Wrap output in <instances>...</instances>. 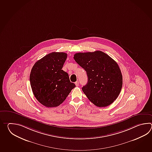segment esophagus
<instances>
[{
  "mask_svg": "<svg viewBox=\"0 0 152 152\" xmlns=\"http://www.w3.org/2000/svg\"><path fill=\"white\" fill-rule=\"evenodd\" d=\"M75 85H76V86H79V82L77 81H76L75 83Z\"/></svg>",
  "mask_w": 152,
  "mask_h": 152,
  "instance_id": "esophagus-1",
  "label": "esophagus"
}]
</instances>
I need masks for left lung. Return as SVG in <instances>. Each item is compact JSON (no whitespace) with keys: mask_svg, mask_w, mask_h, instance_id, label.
I'll return each instance as SVG.
<instances>
[{"mask_svg":"<svg viewBox=\"0 0 152 152\" xmlns=\"http://www.w3.org/2000/svg\"><path fill=\"white\" fill-rule=\"evenodd\" d=\"M75 61L86 72L88 81L82 90L87 98L98 107L113 103L119 96L123 79L116 62L105 53H77Z\"/></svg>","mask_w":152,"mask_h":152,"instance_id":"obj_1","label":"left lung"}]
</instances>
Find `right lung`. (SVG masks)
<instances>
[{
	"label": "right lung",
	"mask_w": 152,
	"mask_h": 152,
	"mask_svg": "<svg viewBox=\"0 0 152 152\" xmlns=\"http://www.w3.org/2000/svg\"><path fill=\"white\" fill-rule=\"evenodd\" d=\"M67 57L63 52H52L33 66L30 75V85L37 100L47 107L60 105L75 85L62 68Z\"/></svg>",
	"instance_id": "add662e5"
}]
</instances>
